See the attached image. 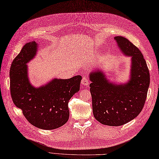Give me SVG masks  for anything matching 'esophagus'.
<instances>
[{"label":"esophagus","instance_id":"esophagus-1","mask_svg":"<svg viewBox=\"0 0 159 159\" xmlns=\"http://www.w3.org/2000/svg\"><path fill=\"white\" fill-rule=\"evenodd\" d=\"M90 80H89V78L88 77H83V79L82 80V86H88L89 84H90Z\"/></svg>","mask_w":159,"mask_h":159}]
</instances>
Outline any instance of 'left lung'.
<instances>
[{
    "label": "left lung",
    "mask_w": 159,
    "mask_h": 159,
    "mask_svg": "<svg viewBox=\"0 0 159 159\" xmlns=\"http://www.w3.org/2000/svg\"><path fill=\"white\" fill-rule=\"evenodd\" d=\"M115 40L123 54L131 57L128 82L110 83L101 71L90 74L93 115L98 121L109 126L124 125L140 113L150 84L149 69L140 50L123 36Z\"/></svg>",
    "instance_id": "8db88e82"
}]
</instances>
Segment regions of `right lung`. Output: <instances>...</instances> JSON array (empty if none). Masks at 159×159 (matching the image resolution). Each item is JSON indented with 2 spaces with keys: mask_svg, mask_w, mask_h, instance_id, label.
Here are the masks:
<instances>
[{
  "mask_svg": "<svg viewBox=\"0 0 159 159\" xmlns=\"http://www.w3.org/2000/svg\"><path fill=\"white\" fill-rule=\"evenodd\" d=\"M36 42H28L13 61L10 69L11 98L34 126L47 130L59 128L68 121V102L80 90L82 77L54 79L45 86L34 87L29 82L26 63L36 55Z\"/></svg>",
  "mask_w": 159,
  "mask_h": 159,
  "instance_id": "add662e5",
  "label": "right lung"
}]
</instances>
